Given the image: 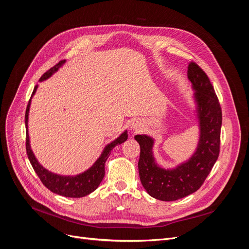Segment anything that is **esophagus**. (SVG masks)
I'll return each mask as SVG.
<instances>
[{"mask_svg":"<svg viewBox=\"0 0 249 249\" xmlns=\"http://www.w3.org/2000/svg\"><path fill=\"white\" fill-rule=\"evenodd\" d=\"M131 129L138 132V131H140L142 129V124L139 122V120H135V122L131 124Z\"/></svg>","mask_w":249,"mask_h":249,"instance_id":"obj_1","label":"esophagus"}]
</instances>
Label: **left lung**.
<instances>
[{
    "mask_svg": "<svg viewBox=\"0 0 249 249\" xmlns=\"http://www.w3.org/2000/svg\"><path fill=\"white\" fill-rule=\"evenodd\" d=\"M187 76L194 90L199 127V139L193 155L175 168H163L154 157V138L147 135L135 136L140 145L141 184L150 196L163 201L178 200L197 191L219 156L222 113L215 90L196 63H189Z\"/></svg>",
    "mask_w": 249,
    "mask_h": 249,
    "instance_id": "1",
    "label": "left lung"
}]
</instances>
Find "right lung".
I'll use <instances>...</instances> for the list:
<instances>
[{
	"label": "right lung",
	"mask_w": 249,
	"mask_h": 249,
	"mask_svg": "<svg viewBox=\"0 0 249 249\" xmlns=\"http://www.w3.org/2000/svg\"><path fill=\"white\" fill-rule=\"evenodd\" d=\"M65 63V60L60 61L55 66H53L47 72L42 74L40 78V82L49 79L53 73H55L60 67H61ZM37 90V85L34 87L33 93L31 95V99L29 101V104L26 110L25 115V124H26V149L27 155L29 158V161L31 163L33 169L37 173V176L40 178L42 184L46 186L49 190L54 192L56 194L61 195V196L65 197H83L86 195L93 192L97 187L100 186L101 182L105 176V163H106L107 159L109 158L111 150L114 148L116 145L122 144L127 139V132L124 131L119 137H117L114 141H112L109 144L105 146L103 153L101 154L100 158L97 159L91 167L88 168L86 171L80 173L77 176H60L57 173L51 172L48 169L44 168L39 164L35 158L31 145H30V139L28 134V119H29V110L30 105H31L32 96L35 94Z\"/></svg>",
	"instance_id": "1"
}]
</instances>
